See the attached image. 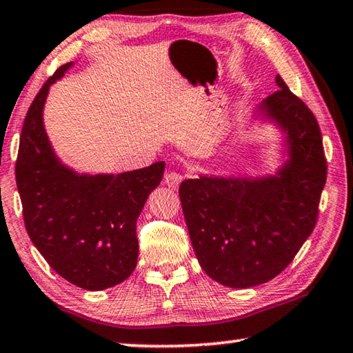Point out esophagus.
<instances>
[{"label":"esophagus","mask_w":353,"mask_h":353,"mask_svg":"<svg viewBox=\"0 0 353 353\" xmlns=\"http://www.w3.org/2000/svg\"><path fill=\"white\" fill-rule=\"evenodd\" d=\"M182 181H183V176L181 174V172H177V171H170L168 174L165 176L166 187H170L171 190L179 188V185H181Z\"/></svg>","instance_id":"obj_1"}]
</instances>
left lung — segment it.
<instances>
[{
  "label": "left lung",
  "mask_w": 353,
  "mask_h": 353,
  "mask_svg": "<svg viewBox=\"0 0 353 353\" xmlns=\"http://www.w3.org/2000/svg\"><path fill=\"white\" fill-rule=\"evenodd\" d=\"M279 90L259 105L286 134L290 160L263 179H187L179 187L199 265L230 288L277 277L312 235L327 181V160L313 112L276 76Z\"/></svg>",
  "instance_id": "1"
}]
</instances>
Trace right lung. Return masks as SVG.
I'll list each match as a JSON object with an SVG mask.
<instances>
[{"mask_svg": "<svg viewBox=\"0 0 353 353\" xmlns=\"http://www.w3.org/2000/svg\"><path fill=\"white\" fill-rule=\"evenodd\" d=\"M34 98L20 135L15 179L28 235L59 276L99 291L126 280L137 266V219L163 177L165 162L121 174H79L59 162L43 128L51 83Z\"/></svg>", "mask_w": 353, "mask_h": 353, "instance_id": "1", "label": "right lung"}]
</instances>
